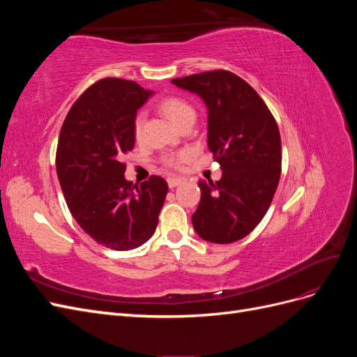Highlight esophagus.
I'll return each instance as SVG.
<instances>
[{"mask_svg":"<svg viewBox=\"0 0 357 357\" xmlns=\"http://www.w3.org/2000/svg\"><path fill=\"white\" fill-rule=\"evenodd\" d=\"M181 183H183V178H180V177H168V186L171 189L177 188L178 185H181Z\"/></svg>","mask_w":357,"mask_h":357,"instance_id":"34e87169","label":"esophagus"}]
</instances>
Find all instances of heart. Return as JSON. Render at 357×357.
I'll use <instances>...</instances> for the list:
<instances>
[{
    "label": "heart",
    "instance_id": "obj_1",
    "mask_svg": "<svg viewBox=\"0 0 357 357\" xmlns=\"http://www.w3.org/2000/svg\"><path fill=\"white\" fill-rule=\"evenodd\" d=\"M160 112L164 113L176 126L189 121V119H195L197 116L195 109H193L189 102L183 101L180 98H167L162 101ZM142 125H143V116H138L135 121V134H139V131H142ZM183 158H185V155H180L176 158H167L165 164L169 167H176L180 164V160Z\"/></svg>",
    "mask_w": 357,
    "mask_h": 357
}]
</instances>
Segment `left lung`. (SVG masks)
<instances>
[{
	"instance_id": "1",
	"label": "left lung",
	"mask_w": 357,
	"mask_h": 357,
	"mask_svg": "<svg viewBox=\"0 0 357 357\" xmlns=\"http://www.w3.org/2000/svg\"><path fill=\"white\" fill-rule=\"evenodd\" d=\"M171 83L207 105V144L222 168L219 181L198 183L193 228L205 241H238L264 219L278 186L282 138L275 119L252 86L231 71L192 74Z\"/></svg>"
}]
</instances>
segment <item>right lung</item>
Listing matches in <instances>:
<instances>
[{
	"label": "right lung",
	"mask_w": 357,
	"mask_h": 357,
	"mask_svg": "<svg viewBox=\"0 0 357 357\" xmlns=\"http://www.w3.org/2000/svg\"><path fill=\"white\" fill-rule=\"evenodd\" d=\"M152 93L131 80H98L61 128L56 172L68 208L86 234L112 250H132L155 234L168 192L159 176L132 186L121 162L134 149L137 110Z\"/></svg>",
	"instance_id": "obj_1"
}]
</instances>
